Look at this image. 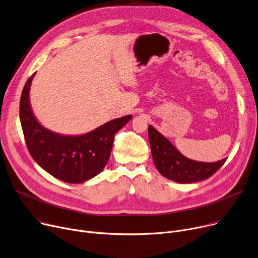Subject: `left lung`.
Listing matches in <instances>:
<instances>
[{
	"mask_svg": "<svg viewBox=\"0 0 258 258\" xmlns=\"http://www.w3.org/2000/svg\"><path fill=\"white\" fill-rule=\"evenodd\" d=\"M148 138L154 166L164 177L175 182L193 183L208 179L227 160L204 163L188 159L152 125L148 126Z\"/></svg>",
	"mask_w": 258,
	"mask_h": 258,
	"instance_id": "obj_1",
	"label": "left lung"
}]
</instances>
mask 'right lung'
Wrapping results in <instances>:
<instances>
[{
    "label": "right lung",
    "instance_id": "add662e5",
    "mask_svg": "<svg viewBox=\"0 0 258 258\" xmlns=\"http://www.w3.org/2000/svg\"><path fill=\"white\" fill-rule=\"evenodd\" d=\"M34 74L26 83L20 102V118L31 157L54 177L83 183L101 172L110 159L115 134L132 115L116 118L83 135H62L41 125L33 114L30 88Z\"/></svg>",
    "mask_w": 258,
    "mask_h": 258
}]
</instances>
